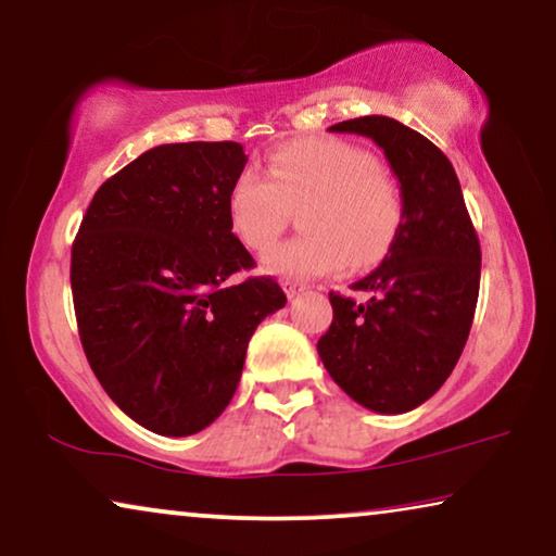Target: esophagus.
Listing matches in <instances>:
<instances>
[{"label":"esophagus","mask_w":556,"mask_h":556,"mask_svg":"<svg viewBox=\"0 0 556 556\" xmlns=\"http://www.w3.org/2000/svg\"><path fill=\"white\" fill-rule=\"evenodd\" d=\"M281 289H285V294L289 296V300H292V296L304 292V285H302V281H296V279H281Z\"/></svg>","instance_id":"esophagus-1"}]
</instances>
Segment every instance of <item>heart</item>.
<instances>
[{"instance_id": "heart-1", "label": "heart", "mask_w": 556, "mask_h": 556, "mask_svg": "<svg viewBox=\"0 0 556 556\" xmlns=\"http://www.w3.org/2000/svg\"><path fill=\"white\" fill-rule=\"evenodd\" d=\"M302 210L304 235L264 254L269 275L314 279L346 264L371 267L392 250L404 222L402 187L375 152L334 137H304L277 147L267 174L242 167L227 187V219L239 242L267 250Z\"/></svg>"}]
</instances>
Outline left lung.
Here are the masks:
<instances>
[{
  "instance_id": "8db88e82",
  "label": "left lung",
  "mask_w": 556,
  "mask_h": 556,
  "mask_svg": "<svg viewBox=\"0 0 556 556\" xmlns=\"http://www.w3.org/2000/svg\"><path fill=\"white\" fill-rule=\"evenodd\" d=\"M329 131L384 149L404 197V222L384 262L352 289L329 292L334 319L317 352L331 379L371 412L402 414L427 402L467 344L482 250L452 162L425 135L392 117L339 122Z\"/></svg>"
}]
</instances>
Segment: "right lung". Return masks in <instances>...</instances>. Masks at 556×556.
Instances as JSON below:
<instances>
[{"label": "right lung", "instance_id": "add662e5", "mask_svg": "<svg viewBox=\"0 0 556 556\" xmlns=\"http://www.w3.org/2000/svg\"><path fill=\"white\" fill-rule=\"evenodd\" d=\"M237 142L162 144L97 189L72 244V296L89 367L149 432L189 437L227 409L247 344L287 304L231 235Z\"/></svg>", "mask_w": 556, "mask_h": 556}]
</instances>
